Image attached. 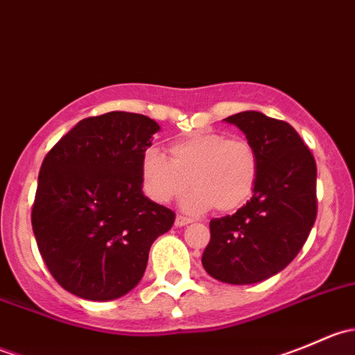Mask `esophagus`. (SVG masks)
Returning <instances> with one entry per match:
<instances>
[{"label": "esophagus", "instance_id": "esophagus-1", "mask_svg": "<svg viewBox=\"0 0 355 355\" xmlns=\"http://www.w3.org/2000/svg\"><path fill=\"white\" fill-rule=\"evenodd\" d=\"M192 221H194V220H191V218H187V216H177V218H175V225H177V227H185V225L192 223Z\"/></svg>", "mask_w": 355, "mask_h": 355}]
</instances>
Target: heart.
I'll return each mask as SVG.
<instances>
[{
	"instance_id": "1",
	"label": "heart",
	"mask_w": 355,
	"mask_h": 355,
	"mask_svg": "<svg viewBox=\"0 0 355 355\" xmlns=\"http://www.w3.org/2000/svg\"><path fill=\"white\" fill-rule=\"evenodd\" d=\"M168 157L151 148L141 156V184L146 196L166 204L194 191L184 200L187 211L232 213L244 206L259 178V153L244 137L220 132H196L177 139Z\"/></svg>"
}]
</instances>
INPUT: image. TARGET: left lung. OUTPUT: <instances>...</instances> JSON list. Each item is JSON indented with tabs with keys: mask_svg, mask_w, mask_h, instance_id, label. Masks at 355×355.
<instances>
[{
	"mask_svg": "<svg viewBox=\"0 0 355 355\" xmlns=\"http://www.w3.org/2000/svg\"><path fill=\"white\" fill-rule=\"evenodd\" d=\"M259 153L252 198L235 214L209 221L202 266L216 280L249 285L280 273L316 221V161L295 128L259 111L225 118Z\"/></svg>",
	"mask_w": 355,
	"mask_h": 355,
	"instance_id": "8db88e82",
	"label": "left lung"
}]
</instances>
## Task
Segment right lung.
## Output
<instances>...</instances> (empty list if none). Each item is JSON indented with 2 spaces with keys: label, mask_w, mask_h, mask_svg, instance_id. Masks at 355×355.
I'll return each mask as SVG.
<instances>
[{
  "label": "right lung",
  "mask_w": 355,
  "mask_h": 355,
  "mask_svg": "<svg viewBox=\"0 0 355 355\" xmlns=\"http://www.w3.org/2000/svg\"><path fill=\"white\" fill-rule=\"evenodd\" d=\"M157 130L144 114L110 111L78 121L42 161L32 230L53 278L80 299L130 292L173 225L142 192L141 156Z\"/></svg>",
  "instance_id": "1"
}]
</instances>
